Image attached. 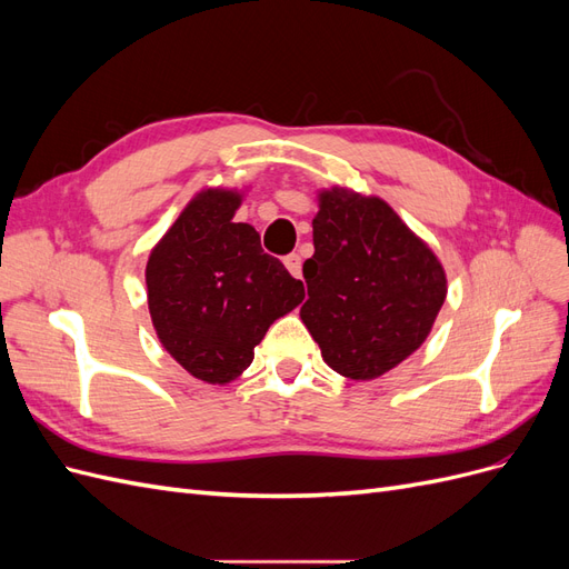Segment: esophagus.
I'll use <instances>...</instances> for the list:
<instances>
[{"instance_id":"34e87169","label":"esophagus","mask_w":569,"mask_h":569,"mask_svg":"<svg viewBox=\"0 0 569 569\" xmlns=\"http://www.w3.org/2000/svg\"><path fill=\"white\" fill-rule=\"evenodd\" d=\"M284 266L291 274H295V278H301V253L284 256Z\"/></svg>"}]
</instances>
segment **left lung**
Returning <instances> with one entry per match:
<instances>
[{
    "mask_svg": "<svg viewBox=\"0 0 569 569\" xmlns=\"http://www.w3.org/2000/svg\"><path fill=\"white\" fill-rule=\"evenodd\" d=\"M313 247L301 320L327 366L375 380L432 330L446 299L443 268L382 199L347 189L320 194Z\"/></svg>",
    "mask_w": 569,
    "mask_h": 569,
    "instance_id": "1",
    "label": "left lung"
}]
</instances>
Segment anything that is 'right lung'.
<instances>
[{
    "label": "right lung",
    "instance_id": "obj_1",
    "mask_svg": "<svg viewBox=\"0 0 569 569\" xmlns=\"http://www.w3.org/2000/svg\"><path fill=\"white\" fill-rule=\"evenodd\" d=\"M237 206L234 192H201L147 263L149 313L161 343L209 385L242 375L268 327L303 301V282L261 249L251 226L232 222Z\"/></svg>",
    "mask_w": 569,
    "mask_h": 569
}]
</instances>
